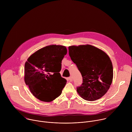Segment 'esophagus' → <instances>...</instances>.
I'll return each instance as SVG.
<instances>
[{"label":"esophagus","instance_id":"obj_1","mask_svg":"<svg viewBox=\"0 0 132 132\" xmlns=\"http://www.w3.org/2000/svg\"><path fill=\"white\" fill-rule=\"evenodd\" d=\"M68 80H69V81L71 82V81H72V80H73L72 77H69V78H68Z\"/></svg>","mask_w":132,"mask_h":132}]
</instances>
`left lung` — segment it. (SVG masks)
Listing matches in <instances>:
<instances>
[{"instance_id":"left-lung-1","label":"left lung","mask_w":132,"mask_h":132,"mask_svg":"<svg viewBox=\"0 0 132 132\" xmlns=\"http://www.w3.org/2000/svg\"><path fill=\"white\" fill-rule=\"evenodd\" d=\"M69 55L82 77L77 91L84 99L93 101L102 97L112 84L113 71L109 56L91 45L68 47Z\"/></svg>"}]
</instances>
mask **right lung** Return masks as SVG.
Listing matches in <instances>:
<instances>
[{"mask_svg": "<svg viewBox=\"0 0 132 132\" xmlns=\"http://www.w3.org/2000/svg\"><path fill=\"white\" fill-rule=\"evenodd\" d=\"M65 46L51 45L36 51L24 65V81L32 95L44 102H51L62 93L67 80L61 77L62 61Z\"/></svg>", "mask_w": 132, "mask_h": 132, "instance_id": "right-lung-1", "label": "right lung"}]
</instances>
